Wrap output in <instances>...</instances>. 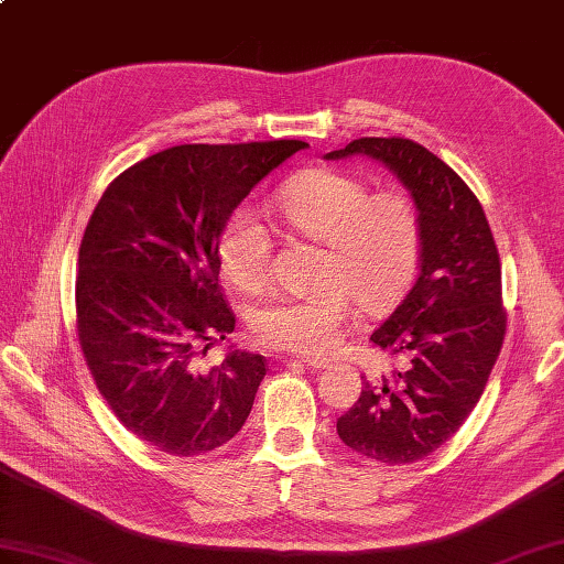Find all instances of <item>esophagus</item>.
<instances>
[{"label": "esophagus", "instance_id": "obj_1", "mask_svg": "<svg viewBox=\"0 0 564 564\" xmlns=\"http://www.w3.org/2000/svg\"><path fill=\"white\" fill-rule=\"evenodd\" d=\"M301 364H306L308 368H313V370H321V368H327L329 366V361H325V359H311V356H306V359H299Z\"/></svg>", "mask_w": 564, "mask_h": 564}]
</instances>
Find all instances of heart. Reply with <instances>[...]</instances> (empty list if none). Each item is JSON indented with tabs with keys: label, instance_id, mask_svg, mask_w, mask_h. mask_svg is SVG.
Returning a JSON list of instances; mask_svg holds the SVG:
<instances>
[{
	"label": "heart",
	"instance_id": "1",
	"mask_svg": "<svg viewBox=\"0 0 564 564\" xmlns=\"http://www.w3.org/2000/svg\"><path fill=\"white\" fill-rule=\"evenodd\" d=\"M274 203L294 231L325 243L323 284L258 306L253 335L272 349L325 356L345 335L354 301L366 313H380L406 292L423 243L421 213L404 191L370 194L361 176L327 167L296 176ZM217 256L241 292H260L272 280V237L249 208L231 213Z\"/></svg>",
	"mask_w": 564,
	"mask_h": 564
}]
</instances>
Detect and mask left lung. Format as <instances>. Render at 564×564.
Listing matches in <instances>:
<instances>
[{"instance_id": "8db88e82", "label": "left lung", "mask_w": 564, "mask_h": 564, "mask_svg": "<svg viewBox=\"0 0 564 564\" xmlns=\"http://www.w3.org/2000/svg\"><path fill=\"white\" fill-rule=\"evenodd\" d=\"M370 155L397 172L421 213L419 272L370 341L402 368L370 382L337 419L341 443L382 464L429 457L471 414L496 366L507 313L496 239L464 178L402 135L356 139L329 160Z\"/></svg>"}]
</instances>
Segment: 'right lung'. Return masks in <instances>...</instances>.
<instances>
[{"instance_id": "1", "label": "right lung", "mask_w": 564, "mask_h": 564, "mask_svg": "<svg viewBox=\"0 0 564 564\" xmlns=\"http://www.w3.org/2000/svg\"><path fill=\"white\" fill-rule=\"evenodd\" d=\"M304 141L186 143L123 170L95 205L78 249L76 335L115 416L172 457L231 441L249 419L265 356L208 341L235 333L217 239L231 210Z\"/></svg>"}]
</instances>
